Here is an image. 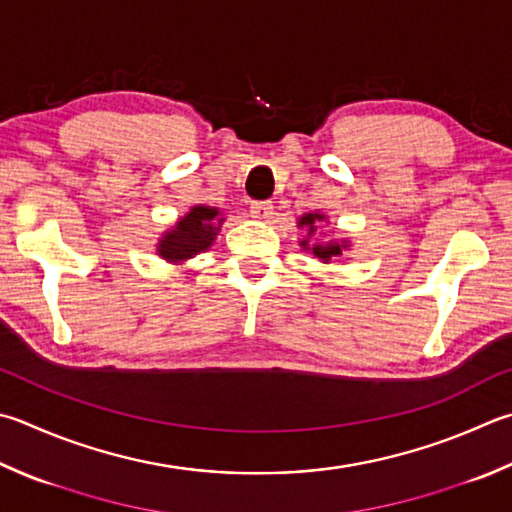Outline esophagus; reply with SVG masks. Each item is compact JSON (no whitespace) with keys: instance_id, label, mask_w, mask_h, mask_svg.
Wrapping results in <instances>:
<instances>
[{"instance_id":"esophagus-1","label":"esophagus","mask_w":512,"mask_h":512,"mask_svg":"<svg viewBox=\"0 0 512 512\" xmlns=\"http://www.w3.org/2000/svg\"><path fill=\"white\" fill-rule=\"evenodd\" d=\"M250 215L259 221H268L273 217V203L271 201H255L253 206H250Z\"/></svg>"}]
</instances>
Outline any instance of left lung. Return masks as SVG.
<instances>
[{"label":"left lung","mask_w":512,"mask_h":512,"mask_svg":"<svg viewBox=\"0 0 512 512\" xmlns=\"http://www.w3.org/2000/svg\"><path fill=\"white\" fill-rule=\"evenodd\" d=\"M320 221H327V215H322V212H304V215L297 219V228H306V237L300 239V246L304 250H311V253L320 259L322 264H329L333 257H340L345 250H349L351 241L349 239H329V241H309V237L315 235V230H318Z\"/></svg>","instance_id":"obj_1"}]
</instances>
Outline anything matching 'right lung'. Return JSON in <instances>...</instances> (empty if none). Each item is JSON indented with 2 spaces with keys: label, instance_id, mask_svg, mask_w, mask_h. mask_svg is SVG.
I'll use <instances>...</instances> for the list:
<instances>
[{
  "label": "right lung",
  "instance_id": "right-lung-1",
  "mask_svg": "<svg viewBox=\"0 0 512 512\" xmlns=\"http://www.w3.org/2000/svg\"><path fill=\"white\" fill-rule=\"evenodd\" d=\"M224 221L219 208L203 206V203L192 206L183 217L176 219L172 228L163 232L156 244V255L170 264H183L185 259H192L215 244Z\"/></svg>",
  "mask_w": 512,
  "mask_h": 512
}]
</instances>
